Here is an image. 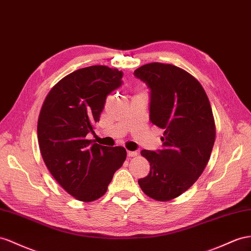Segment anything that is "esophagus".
Masks as SVG:
<instances>
[{
  "mask_svg": "<svg viewBox=\"0 0 251 251\" xmlns=\"http://www.w3.org/2000/svg\"><path fill=\"white\" fill-rule=\"evenodd\" d=\"M127 155H128V157H137L139 155V152L138 151H128Z\"/></svg>",
  "mask_w": 251,
  "mask_h": 251,
  "instance_id": "1",
  "label": "esophagus"
}]
</instances>
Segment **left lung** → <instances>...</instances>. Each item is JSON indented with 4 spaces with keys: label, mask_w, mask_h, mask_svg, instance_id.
I'll list each match as a JSON object with an SVG mask.
<instances>
[{
    "label": "left lung",
    "mask_w": 251,
    "mask_h": 251,
    "mask_svg": "<svg viewBox=\"0 0 251 251\" xmlns=\"http://www.w3.org/2000/svg\"><path fill=\"white\" fill-rule=\"evenodd\" d=\"M151 89V122L164 129L163 149L143 150L150 174L138 180L158 201L180 196L205 169L215 141V122L202 86L174 64L151 62L134 71Z\"/></svg>",
    "instance_id": "8db88e82"
}]
</instances>
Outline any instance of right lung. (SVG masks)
<instances>
[{"label":"right lung","mask_w":251,"mask_h":251,"mask_svg":"<svg viewBox=\"0 0 251 251\" xmlns=\"http://www.w3.org/2000/svg\"><path fill=\"white\" fill-rule=\"evenodd\" d=\"M122 77L121 71L106 66L74 71L50 89L41 107L37 132L42 159L55 180L77 201L100 198L126 159L124 147L86 139Z\"/></svg>","instance_id":"1"}]
</instances>
